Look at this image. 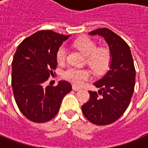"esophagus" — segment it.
I'll use <instances>...</instances> for the list:
<instances>
[{"label":"esophagus","instance_id":"esophagus-1","mask_svg":"<svg viewBox=\"0 0 148 148\" xmlns=\"http://www.w3.org/2000/svg\"><path fill=\"white\" fill-rule=\"evenodd\" d=\"M73 90H75V91H78V90H80V87H77V86L75 85H73Z\"/></svg>","mask_w":148,"mask_h":148}]
</instances>
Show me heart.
I'll return each mask as SVG.
<instances>
[{
	"label": "heart",
	"mask_w": 148,
	"mask_h": 148,
	"mask_svg": "<svg viewBox=\"0 0 148 148\" xmlns=\"http://www.w3.org/2000/svg\"><path fill=\"white\" fill-rule=\"evenodd\" d=\"M73 46L87 56V62L90 68L96 73L105 71L110 62V54L105 48H97L94 41L88 38L78 39L73 42ZM66 48L61 46L56 53V61L62 64L66 61ZM64 78L75 85H82L90 78V73L84 69L70 67L63 73Z\"/></svg>",
	"instance_id": "b5f03b06"
}]
</instances>
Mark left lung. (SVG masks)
Masks as SVG:
<instances>
[{
    "instance_id": "1",
    "label": "left lung",
    "mask_w": 148,
    "mask_h": 148,
    "mask_svg": "<svg viewBox=\"0 0 148 148\" xmlns=\"http://www.w3.org/2000/svg\"><path fill=\"white\" fill-rule=\"evenodd\" d=\"M89 34L105 39L112 59L108 73L94 83L101 89L99 94L89 91L90 99L82 105V112L95 125H110L118 120L130 104L135 87V66L129 46L117 34L108 28L97 29Z\"/></svg>"
}]
</instances>
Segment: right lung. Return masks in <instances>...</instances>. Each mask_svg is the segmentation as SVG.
<instances>
[{
    "label": "right lung",
    "instance_id": "1",
    "mask_svg": "<svg viewBox=\"0 0 148 148\" xmlns=\"http://www.w3.org/2000/svg\"><path fill=\"white\" fill-rule=\"evenodd\" d=\"M70 35L40 30L18 45L12 62V87L18 108L26 118L47 122L57 115L61 101L72 90L70 83L44 87L57 66L56 53Z\"/></svg>",
    "mask_w": 148,
    "mask_h": 148
}]
</instances>
